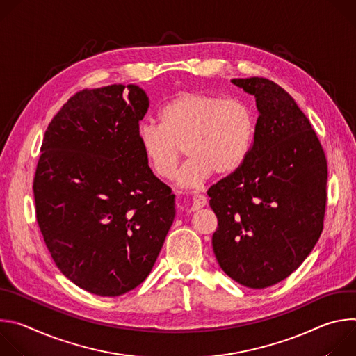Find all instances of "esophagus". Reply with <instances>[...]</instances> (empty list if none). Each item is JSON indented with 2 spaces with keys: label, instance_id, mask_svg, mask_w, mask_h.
<instances>
[{
  "label": "esophagus",
  "instance_id": "esophagus-1",
  "mask_svg": "<svg viewBox=\"0 0 356 356\" xmlns=\"http://www.w3.org/2000/svg\"><path fill=\"white\" fill-rule=\"evenodd\" d=\"M206 204H207V198H206L204 195L197 194V195H194V197H193L191 210H193V211H197V210H200V209L204 207Z\"/></svg>",
  "mask_w": 356,
  "mask_h": 356
}]
</instances>
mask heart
<instances>
[{"instance_id":"heart-1","label":"heart","mask_w":356,"mask_h":356,"mask_svg":"<svg viewBox=\"0 0 356 356\" xmlns=\"http://www.w3.org/2000/svg\"><path fill=\"white\" fill-rule=\"evenodd\" d=\"M159 125L143 124L138 139L152 173L175 176L183 149L188 159L177 176L183 188H197L213 173L229 176L246 161L255 136V115L236 98L181 91L158 113Z\"/></svg>"}]
</instances>
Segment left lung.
I'll return each instance as SVG.
<instances>
[{
	"instance_id": "obj_1",
	"label": "left lung",
	"mask_w": 356,
	"mask_h": 356,
	"mask_svg": "<svg viewBox=\"0 0 356 356\" xmlns=\"http://www.w3.org/2000/svg\"><path fill=\"white\" fill-rule=\"evenodd\" d=\"M231 81L255 95L259 117L243 165L207 191L218 220L213 249L231 279L265 289L290 276L323 232L327 159L309 118L279 84Z\"/></svg>"
}]
</instances>
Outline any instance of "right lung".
Masks as SVG:
<instances>
[{"instance_id": "1", "label": "right lung", "mask_w": 356, "mask_h": 356, "mask_svg": "<svg viewBox=\"0 0 356 356\" xmlns=\"http://www.w3.org/2000/svg\"><path fill=\"white\" fill-rule=\"evenodd\" d=\"M135 84L86 88L49 124L33 179L36 221L60 272L103 297L139 286L175 220V194L146 163Z\"/></svg>"}]
</instances>
